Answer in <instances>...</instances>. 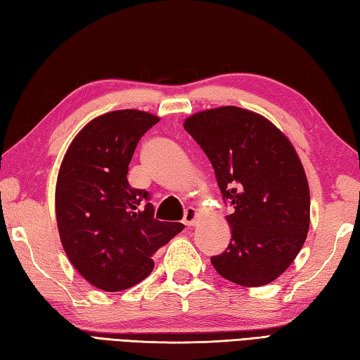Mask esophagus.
<instances>
[{"label": "esophagus", "mask_w": 360, "mask_h": 360, "mask_svg": "<svg viewBox=\"0 0 360 360\" xmlns=\"http://www.w3.org/2000/svg\"><path fill=\"white\" fill-rule=\"evenodd\" d=\"M196 221H198V212L193 207H187L184 212V224L187 226H195Z\"/></svg>", "instance_id": "34e87169"}]
</instances>
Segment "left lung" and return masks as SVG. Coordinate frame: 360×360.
<instances>
[{
  "label": "left lung",
  "mask_w": 360,
  "mask_h": 360,
  "mask_svg": "<svg viewBox=\"0 0 360 360\" xmlns=\"http://www.w3.org/2000/svg\"><path fill=\"white\" fill-rule=\"evenodd\" d=\"M184 129L234 206L226 215L232 238L210 259L214 269L243 287L273 283L298 256L311 223V192L297 150L269 118L237 105L196 112Z\"/></svg>",
  "instance_id": "left-lung-1"
}]
</instances>
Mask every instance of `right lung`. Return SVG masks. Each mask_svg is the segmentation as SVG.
Returning <instances> with one entry per match:
<instances>
[{
	"mask_svg": "<svg viewBox=\"0 0 360 360\" xmlns=\"http://www.w3.org/2000/svg\"><path fill=\"white\" fill-rule=\"evenodd\" d=\"M137 109L112 110L72 140L56 182V221L70 262L104 292H122L154 269L153 256L184 229L154 218L148 192L129 186L128 167L140 137L159 122Z\"/></svg>",
	"mask_w": 360,
	"mask_h": 360,
	"instance_id": "right-lung-1",
	"label": "right lung"
}]
</instances>
